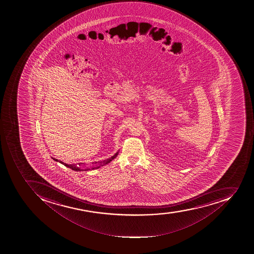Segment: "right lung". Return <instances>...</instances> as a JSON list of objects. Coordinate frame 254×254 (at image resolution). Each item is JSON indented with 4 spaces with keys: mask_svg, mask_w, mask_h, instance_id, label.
<instances>
[{
    "mask_svg": "<svg viewBox=\"0 0 254 254\" xmlns=\"http://www.w3.org/2000/svg\"><path fill=\"white\" fill-rule=\"evenodd\" d=\"M118 153H119V151L118 152H116L115 155H113V156H111V158H109V159H105V160H103V162H100V166H104L105 164H109L110 162L112 161L115 158L117 157ZM55 161H59V163H61L62 164H63V165H65V167H67V168H70V169H72V170L76 171V172H80V171H88L90 170V168H86V169H82L81 168V165H82V163H81V164H78V165L77 164H65V163H63V161H59V160H58V159H55V158H52ZM95 164H97V162H95ZM100 166H97V167H95V168H92L91 169H97V168H100Z\"/></svg>",
    "mask_w": 254,
    "mask_h": 254,
    "instance_id": "obj_1",
    "label": "right lung"
}]
</instances>
